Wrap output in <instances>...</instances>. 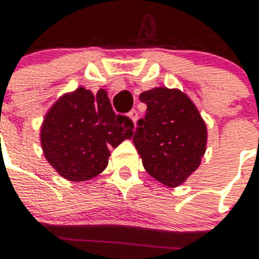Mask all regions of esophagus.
I'll list each match as a JSON object with an SVG mask.
<instances>
[{
    "mask_svg": "<svg viewBox=\"0 0 259 259\" xmlns=\"http://www.w3.org/2000/svg\"><path fill=\"white\" fill-rule=\"evenodd\" d=\"M129 117L132 118V121L134 122V123H136V122H137V119H138V113H137V110H130L129 111Z\"/></svg>",
    "mask_w": 259,
    "mask_h": 259,
    "instance_id": "34e87169",
    "label": "esophagus"
}]
</instances>
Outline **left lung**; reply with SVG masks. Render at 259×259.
Returning a JSON list of instances; mask_svg holds the SVG:
<instances>
[{
    "label": "left lung",
    "instance_id": "1",
    "mask_svg": "<svg viewBox=\"0 0 259 259\" xmlns=\"http://www.w3.org/2000/svg\"><path fill=\"white\" fill-rule=\"evenodd\" d=\"M146 105L133 142L146 172L162 184L177 187L200 165L207 129L191 99L179 90L153 89L140 95Z\"/></svg>",
    "mask_w": 259,
    "mask_h": 259
}]
</instances>
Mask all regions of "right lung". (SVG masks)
Segmentation results:
<instances>
[{
    "label": "right lung",
    "mask_w": 259,
    "mask_h": 259,
    "mask_svg": "<svg viewBox=\"0 0 259 259\" xmlns=\"http://www.w3.org/2000/svg\"><path fill=\"white\" fill-rule=\"evenodd\" d=\"M133 121L115 114L105 90L78 89L55 103L41 127L44 156L71 181L93 179L109 162L110 148L132 137Z\"/></svg>",
    "instance_id": "right-lung-1"
}]
</instances>
